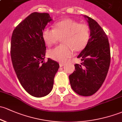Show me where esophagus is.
<instances>
[{
    "mask_svg": "<svg viewBox=\"0 0 122 122\" xmlns=\"http://www.w3.org/2000/svg\"><path fill=\"white\" fill-rule=\"evenodd\" d=\"M59 65H60V66H61V67H62V66H65V64L64 63H59Z\"/></svg>",
    "mask_w": 122,
    "mask_h": 122,
    "instance_id": "34e87169",
    "label": "esophagus"
}]
</instances>
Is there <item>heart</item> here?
Instances as JSON below:
<instances>
[{
	"label": "heart",
	"instance_id": "b5f03b06",
	"mask_svg": "<svg viewBox=\"0 0 122 122\" xmlns=\"http://www.w3.org/2000/svg\"><path fill=\"white\" fill-rule=\"evenodd\" d=\"M42 38L49 46L56 44L61 38L63 44L49 49L48 55L55 61L65 62L73 55V50L80 52L86 48L90 38V28L86 23L65 19L56 23L54 29L44 28Z\"/></svg>",
	"mask_w": 122,
	"mask_h": 122
}]
</instances>
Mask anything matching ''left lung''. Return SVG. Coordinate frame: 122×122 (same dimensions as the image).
Wrapping results in <instances>:
<instances>
[{"instance_id":"1","label":"left lung","mask_w":122,"mask_h":122,"mask_svg":"<svg viewBox=\"0 0 122 122\" xmlns=\"http://www.w3.org/2000/svg\"><path fill=\"white\" fill-rule=\"evenodd\" d=\"M90 28V38L75 64V71L69 76L73 91L82 96H90L100 88L105 80L111 63L108 36L96 21L86 16Z\"/></svg>"}]
</instances>
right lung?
I'll return each instance as SVG.
<instances>
[{
  "instance_id": "1",
  "label": "right lung",
  "mask_w": 122,
  "mask_h": 122,
  "mask_svg": "<svg viewBox=\"0 0 122 122\" xmlns=\"http://www.w3.org/2000/svg\"><path fill=\"white\" fill-rule=\"evenodd\" d=\"M52 20L47 13L34 12L21 22L11 35L13 66L22 87L31 95L42 97L52 91L59 65L48 59L42 31Z\"/></svg>"
}]
</instances>
